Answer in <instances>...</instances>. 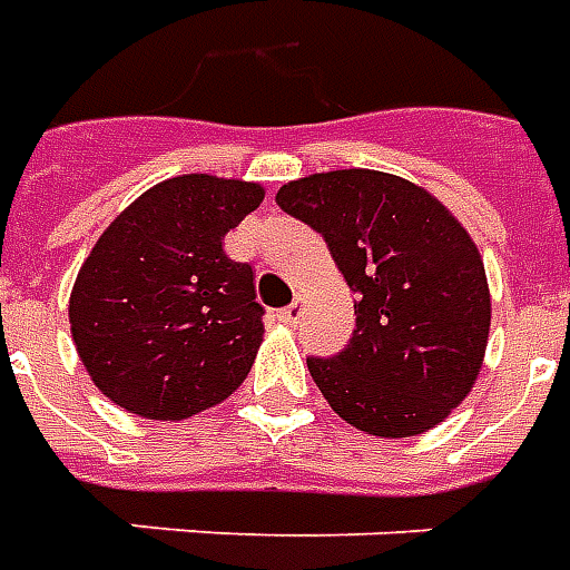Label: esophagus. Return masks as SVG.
<instances>
[{
	"instance_id": "34e87169",
	"label": "esophagus",
	"mask_w": 570,
	"mask_h": 570,
	"mask_svg": "<svg viewBox=\"0 0 570 570\" xmlns=\"http://www.w3.org/2000/svg\"><path fill=\"white\" fill-rule=\"evenodd\" d=\"M301 316H304V301H294V304H288L285 309H278V318H282L285 325H297Z\"/></svg>"
}]
</instances>
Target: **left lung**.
Here are the masks:
<instances>
[{"label": "left lung", "instance_id": "obj_1", "mask_svg": "<svg viewBox=\"0 0 570 570\" xmlns=\"http://www.w3.org/2000/svg\"><path fill=\"white\" fill-rule=\"evenodd\" d=\"M276 202L325 239L356 294L350 343L306 358L328 405L381 439L445 421L479 377L491 328L485 264L470 233L423 187L371 168L301 177Z\"/></svg>", "mask_w": 570, "mask_h": 570}]
</instances>
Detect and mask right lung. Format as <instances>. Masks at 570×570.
<instances>
[{"label": "right lung", "mask_w": 570, "mask_h": 570, "mask_svg": "<svg viewBox=\"0 0 570 570\" xmlns=\"http://www.w3.org/2000/svg\"><path fill=\"white\" fill-rule=\"evenodd\" d=\"M264 187L180 175L137 196L85 257L70 331L110 402L147 421H184L242 386L264 341L254 269L224 236Z\"/></svg>", "instance_id": "add662e5"}]
</instances>
